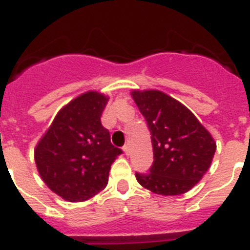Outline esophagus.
I'll return each instance as SVG.
<instances>
[{
	"label": "esophagus",
	"instance_id": "34e87169",
	"mask_svg": "<svg viewBox=\"0 0 250 250\" xmlns=\"http://www.w3.org/2000/svg\"><path fill=\"white\" fill-rule=\"evenodd\" d=\"M123 152H125V155H129V146H128V145L123 146Z\"/></svg>",
	"mask_w": 250,
	"mask_h": 250
}]
</instances>
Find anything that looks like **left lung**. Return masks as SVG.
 <instances>
[{"label": "left lung", "mask_w": 250, "mask_h": 250, "mask_svg": "<svg viewBox=\"0 0 250 250\" xmlns=\"http://www.w3.org/2000/svg\"><path fill=\"white\" fill-rule=\"evenodd\" d=\"M151 132L153 164L136 172L140 185L164 196L191 190L209 170L216 151L211 134L184 104L160 90H133Z\"/></svg>", "instance_id": "8db88e82"}]
</instances>
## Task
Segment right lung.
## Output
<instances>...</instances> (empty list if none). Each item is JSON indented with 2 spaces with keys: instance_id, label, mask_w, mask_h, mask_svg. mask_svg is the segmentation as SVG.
I'll list each match as a JSON object with an SVG mask.
<instances>
[{
  "instance_id": "right-lung-1",
  "label": "right lung",
  "mask_w": 250,
  "mask_h": 250,
  "mask_svg": "<svg viewBox=\"0 0 250 250\" xmlns=\"http://www.w3.org/2000/svg\"><path fill=\"white\" fill-rule=\"evenodd\" d=\"M108 99L98 92L73 99L59 110L35 148L41 179L64 200H88L103 190L110 166L122 153L101 123Z\"/></svg>"
}]
</instances>
